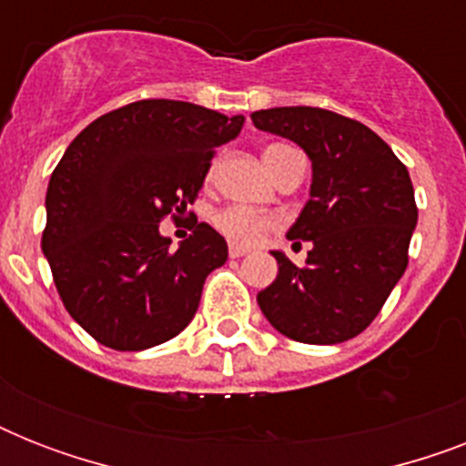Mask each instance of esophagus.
Listing matches in <instances>:
<instances>
[{"label": "esophagus", "mask_w": 466, "mask_h": 466, "mask_svg": "<svg viewBox=\"0 0 466 466\" xmlns=\"http://www.w3.org/2000/svg\"><path fill=\"white\" fill-rule=\"evenodd\" d=\"M251 248L248 247H239V244H232L229 247V258H241V256H247Z\"/></svg>", "instance_id": "1"}]
</instances>
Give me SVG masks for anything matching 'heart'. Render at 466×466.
Here are the masks:
<instances>
[{"instance_id": "b5f03b06", "label": "heart", "mask_w": 466, "mask_h": 466, "mask_svg": "<svg viewBox=\"0 0 466 466\" xmlns=\"http://www.w3.org/2000/svg\"><path fill=\"white\" fill-rule=\"evenodd\" d=\"M283 149L288 147H280V145L268 147L263 152V159L266 157L270 159ZM215 227L234 244H258L266 234L276 229L278 219L268 218V215H258V212L247 210V208H225L215 215Z\"/></svg>"}]
</instances>
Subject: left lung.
<instances>
[{
  "label": "left lung",
  "instance_id": "left-lung-1",
  "mask_svg": "<svg viewBox=\"0 0 466 466\" xmlns=\"http://www.w3.org/2000/svg\"><path fill=\"white\" fill-rule=\"evenodd\" d=\"M254 126L305 149L309 200L288 239L309 241L307 266L283 251L276 280L256 295L263 317L299 343L333 346L365 331L404 276L419 222L411 176L387 142L339 113L285 106Z\"/></svg>",
  "mask_w": 466,
  "mask_h": 466
}]
</instances>
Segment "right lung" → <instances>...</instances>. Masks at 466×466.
<instances>
[{"instance_id": "right-lung-1", "label": "right lung", "mask_w": 466, "mask_h": 466, "mask_svg": "<svg viewBox=\"0 0 466 466\" xmlns=\"http://www.w3.org/2000/svg\"><path fill=\"white\" fill-rule=\"evenodd\" d=\"M241 127L244 116L149 98L96 118L62 155L40 247L67 311L98 343L145 350L196 317L227 241L200 222L171 251L159 222L196 200L215 147Z\"/></svg>"}]
</instances>
